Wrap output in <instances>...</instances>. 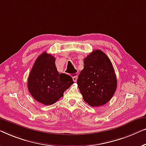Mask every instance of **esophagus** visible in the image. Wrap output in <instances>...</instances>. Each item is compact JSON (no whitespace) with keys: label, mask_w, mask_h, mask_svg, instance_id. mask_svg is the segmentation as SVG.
<instances>
[{"label":"esophagus","mask_w":146,"mask_h":146,"mask_svg":"<svg viewBox=\"0 0 146 146\" xmlns=\"http://www.w3.org/2000/svg\"><path fill=\"white\" fill-rule=\"evenodd\" d=\"M73 80L74 82L77 81V75H75V76H74V77H73Z\"/></svg>","instance_id":"34e87169"}]
</instances>
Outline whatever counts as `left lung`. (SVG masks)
Masks as SVG:
<instances>
[{
  "label": "left lung",
  "mask_w": 146,
  "mask_h": 146,
  "mask_svg": "<svg viewBox=\"0 0 146 146\" xmlns=\"http://www.w3.org/2000/svg\"><path fill=\"white\" fill-rule=\"evenodd\" d=\"M77 83L83 100L90 106L95 107L107 103L117 87L113 66L107 55L100 50L87 55Z\"/></svg>",
  "instance_id": "left-lung-1"
}]
</instances>
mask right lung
Here are the masks:
<instances>
[{"instance_id":"right-lung-1","label":"right lung","mask_w":146,"mask_h":146,"mask_svg":"<svg viewBox=\"0 0 146 146\" xmlns=\"http://www.w3.org/2000/svg\"><path fill=\"white\" fill-rule=\"evenodd\" d=\"M55 58L46 52L36 59L28 79V89L37 101L51 105L57 101L73 83L71 76L59 73Z\"/></svg>"}]
</instances>
